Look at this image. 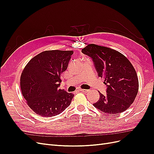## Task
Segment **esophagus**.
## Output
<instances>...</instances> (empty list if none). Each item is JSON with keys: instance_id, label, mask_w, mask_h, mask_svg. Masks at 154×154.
<instances>
[{"instance_id": "esophagus-1", "label": "esophagus", "mask_w": 154, "mask_h": 154, "mask_svg": "<svg viewBox=\"0 0 154 154\" xmlns=\"http://www.w3.org/2000/svg\"><path fill=\"white\" fill-rule=\"evenodd\" d=\"M80 91H81V92H84V93H87L88 91H89V90H87V89H80Z\"/></svg>"}]
</instances>
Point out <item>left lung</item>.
Listing matches in <instances>:
<instances>
[{"label":"left lung","instance_id":"left-lung-1","mask_svg":"<svg viewBox=\"0 0 154 154\" xmlns=\"http://www.w3.org/2000/svg\"><path fill=\"white\" fill-rule=\"evenodd\" d=\"M82 52L92 58L98 75L107 87V94L99 92V100L94 106L109 115L126 110L139 90L138 77L131 62L116 50L94 44L87 45Z\"/></svg>","mask_w":154,"mask_h":154}]
</instances>
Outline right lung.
I'll return each mask as SVG.
<instances>
[{
  "label": "right lung",
  "instance_id": "1",
  "mask_svg": "<svg viewBox=\"0 0 154 154\" xmlns=\"http://www.w3.org/2000/svg\"><path fill=\"white\" fill-rule=\"evenodd\" d=\"M72 51H46L32 58L23 69L20 88L28 106L37 114L50 117L69 106L74 95L59 88Z\"/></svg>",
  "mask_w": 154,
  "mask_h": 154
}]
</instances>
